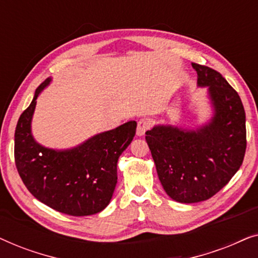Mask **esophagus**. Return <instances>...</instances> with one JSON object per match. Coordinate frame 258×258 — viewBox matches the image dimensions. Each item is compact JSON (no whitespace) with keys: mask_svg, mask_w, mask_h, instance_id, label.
Masks as SVG:
<instances>
[{"mask_svg":"<svg viewBox=\"0 0 258 258\" xmlns=\"http://www.w3.org/2000/svg\"><path fill=\"white\" fill-rule=\"evenodd\" d=\"M150 128V119L149 118H141L139 122H137V129H136V134L139 136L144 135V133L147 130H149Z\"/></svg>","mask_w":258,"mask_h":258,"instance_id":"esophagus-1","label":"esophagus"}]
</instances>
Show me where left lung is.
I'll return each instance as SVG.
<instances>
[{
    "label": "left lung",
    "instance_id": "left-lung-1",
    "mask_svg": "<svg viewBox=\"0 0 258 258\" xmlns=\"http://www.w3.org/2000/svg\"><path fill=\"white\" fill-rule=\"evenodd\" d=\"M200 87H208L214 117L196 130L156 125L146 133L165 192L181 203L209 200L243 163L245 111L237 91L216 70L191 63Z\"/></svg>",
    "mask_w": 258,
    "mask_h": 258
}]
</instances>
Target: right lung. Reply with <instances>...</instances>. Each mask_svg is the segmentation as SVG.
Masks as SVG:
<instances>
[{
    "label": "right lung",
    "instance_id": "obj_1",
    "mask_svg": "<svg viewBox=\"0 0 258 258\" xmlns=\"http://www.w3.org/2000/svg\"><path fill=\"white\" fill-rule=\"evenodd\" d=\"M47 79L21 114L15 130V164L24 185L45 206L70 215L100 213L110 202L117 183L119 155L132 142L137 123L126 122L97 134L79 147L54 150L42 147L31 135L36 98L50 83Z\"/></svg>",
    "mask_w": 258,
    "mask_h": 258
}]
</instances>
